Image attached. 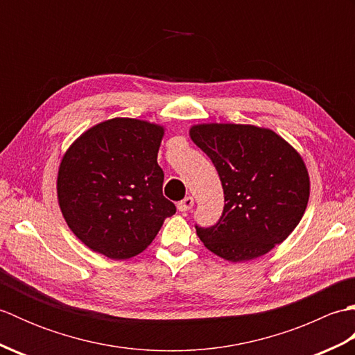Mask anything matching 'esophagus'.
Listing matches in <instances>:
<instances>
[{"label":"esophagus","instance_id":"1","mask_svg":"<svg viewBox=\"0 0 355 355\" xmlns=\"http://www.w3.org/2000/svg\"><path fill=\"white\" fill-rule=\"evenodd\" d=\"M192 206H193V198L192 197H186L184 200H182L177 205L180 212H187V210L192 209Z\"/></svg>","mask_w":355,"mask_h":355}]
</instances>
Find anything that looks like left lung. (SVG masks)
Here are the masks:
<instances>
[{
  "mask_svg": "<svg viewBox=\"0 0 355 355\" xmlns=\"http://www.w3.org/2000/svg\"><path fill=\"white\" fill-rule=\"evenodd\" d=\"M189 134L212 160L224 191L218 223L195 225L205 245L243 262L281 244L302 220L310 197L302 157L276 132L253 125H195Z\"/></svg>",
  "mask_w": 355,
  "mask_h": 355,
  "instance_id": "8db88e82",
  "label": "left lung"
}]
</instances>
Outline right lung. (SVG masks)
Wrapping results in <instances>:
<instances>
[{
	"instance_id": "obj_1",
	"label": "right lung",
	"mask_w": 355,
	"mask_h": 355,
	"mask_svg": "<svg viewBox=\"0 0 355 355\" xmlns=\"http://www.w3.org/2000/svg\"><path fill=\"white\" fill-rule=\"evenodd\" d=\"M163 126L111 119L89 128L67 150L58 172V200L71 232L93 252L128 259L153 243L177 212L163 197L157 163Z\"/></svg>"
}]
</instances>
